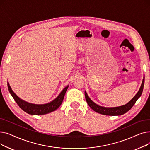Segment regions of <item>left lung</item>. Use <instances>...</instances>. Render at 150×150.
Masks as SVG:
<instances>
[{
  "label": "left lung",
  "mask_w": 150,
  "mask_h": 150,
  "mask_svg": "<svg viewBox=\"0 0 150 150\" xmlns=\"http://www.w3.org/2000/svg\"><path fill=\"white\" fill-rule=\"evenodd\" d=\"M144 82H145V76H144L142 82V84L140 86V88L138 92L136 94V96L134 97L128 102V103L123 106L112 107V108H106V107H103V106H99L96 103H94V102L89 98V97L88 96L86 91H84L85 98L88 105L91 107L92 109L94 111H96L99 114L106 115H121L124 114L126 112H127L129 110H130L131 108L134 106V105L135 104L138 98L141 96L142 93L143 89H144Z\"/></svg>",
  "instance_id": "obj_1"
}]
</instances>
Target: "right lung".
I'll return each instance as SVG.
<instances>
[{
    "instance_id": "1",
    "label": "right lung",
    "mask_w": 150,
    "mask_h": 150,
    "mask_svg": "<svg viewBox=\"0 0 150 150\" xmlns=\"http://www.w3.org/2000/svg\"><path fill=\"white\" fill-rule=\"evenodd\" d=\"M7 86L11 96L23 111L29 114L37 115L49 114L50 112L54 111L55 110L57 109L61 105L63 99H64L66 91L69 88L68 85L66 88L63 89V90L61 92V93L59 94L56 98H54L53 101L49 102V103L45 104L38 105L30 103L27 101L21 99L13 91L8 82H7Z\"/></svg>"
}]
</instances>
